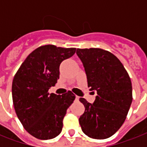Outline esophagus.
Returning a JSON list of instances; mask_svg holds the SVG:
<instances>
[{"label": "esophagus", "instance_id": "34e87169", "mask_svg": "<svg viewBox=\"0 0 147 147\" xmlns=\"http://www.w3.org/2000/svg\"><path fill=\"white\" fill-rule=\"evenodd\" d=\"M78 100H79V97L76 96V101H78Z\"/></svg>", "mask_w": 147, "mask_h": 147}]
</instances>
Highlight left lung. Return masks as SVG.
Masks as SVG:
<instances>
[{
	"label": "left lung",
	"mask_w": 147,
	"mask_h": 147,
	"mask_svg": "<svg viewBox=\"0 0 147 147\" xmlns=\"http://www.w3.org/2000/svg\"><path fill=\"white\" fill-rule=\"evenodd\" d=\"M76 54L85 68L88 86L97 92L93 104L79 99L85 107L79 123L88 137L106 139L125 121L133 100L131 81L121 61L108 51L77 49Z\"/></svg>",
	"instance_id": "obj_1"
}]
</instances>
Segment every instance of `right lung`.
<instances>
[{
    "mask_svg": "<svg viewBox=\"0 0 147 147\" xmlns=\"http://www.w3.org/2000/svg\"><path fill=\"white\" fill-rule=\"evenodd\" d=\"M76 48L42 46L33 51L17 71L12 83L15 111L24 129L36 138L50 140L62 131V121L76 95L49 93L59 78V65Z\"/></svg>",
    "mask_w": 147,
    "mask_h": 147,
    "instance_id": "add662e5",
    "label": "right lung"
}]
</instances>
